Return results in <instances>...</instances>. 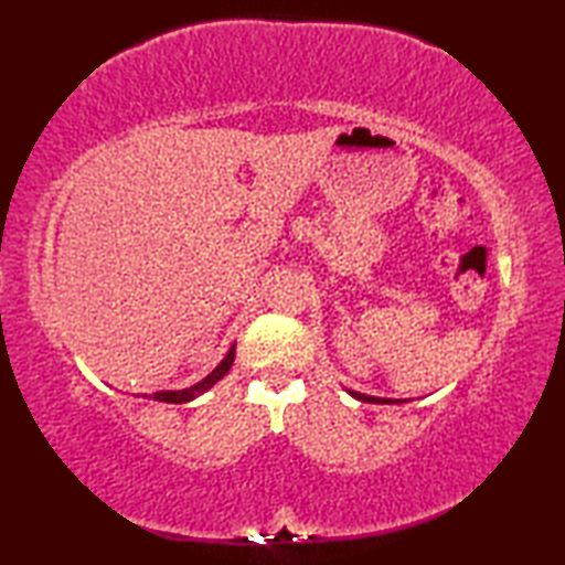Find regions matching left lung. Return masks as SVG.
Segmentation results:
<instances>
[{"label": "left lung", "instance_id": "8db88e82", "mask_svg": "<svg viewBox=\"0 0 565 565\" xmlns=\"http://www.w3.org/2000/svg\"><path fill=\"white\" fill-rule=\"evenodd\" d=\"M356 401H364V403H379V405H395V403H407L401 398H379V395H366V393H359V391H347Z\"/></svg>", "mask_w": 565, "mask_h": 565}]
</instances>
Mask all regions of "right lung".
Here are the masks:
<instances>
[{"label":"right lung","instance_id":"obj_1","mask_svg":"<svg viewBox=\"0 0 565 565\" xmlns=\"http://www.w3.org/2000/svg\"><path fill=\"white\" fill-rule=\"evenodd\" d=\"M233 362H235V344L231 347V350H227V354L221 359V364L215 366L206 379H201V381L194 383V386H191V388H182V391H158V393H152V401H160V403H189V401H194V398H199V395L206 393L209 388H213L215 383H218V381L227 374V371H231Z\"/></svg>","mask_w":565,"mask_h":565}]
</instances>
